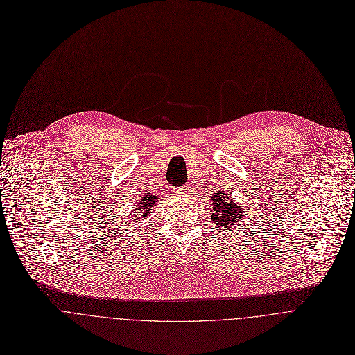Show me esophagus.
<instances>
[{
    "label": "esophagus",
    "instance_id": "obj_1",
    "mask_svg": "<svg viewBox=\"0 0 355 355\" xmlns=\"http://www.w3.org/2000/svg\"><path fill=\"white\" fill-rule=\"evenodd\" d=\"M178 191H180L182 195H188L192 189H191V185H184V187H181Z\"/></svg>",
    "mask_w": 355,
    "mask_h": 355
}]
</instances>
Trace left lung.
<instances>
[{
    "label": "left lung",
    "mask_w": 355,
    "mask_h": 355,
    "mask_svg": "<svg viewBox=\"0 0 355 355\" xmlns=\"http://www.w3.org/2000/svg\"><path fill=\"white\" fill-rule=\"evenodd\" d=\"M211 198V221L217 228L231 231L232 227H237L245 216L244 207L239 206L237 202L227 193L225 191H217Z\"/></svg>",
    "instance_id": "8db88e82"
}]
</instances>
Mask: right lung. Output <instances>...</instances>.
<instances>
[{"label": "right lung", "mask_w": 355, "mask_h": 355, "mask_svg": "<svg viewBox=\"0 0 355 355\" xmlns=\"http://www.w3.org/2000/svg\"><path fill=\"white\" fill-rule=\"evenodd\" d=\"M157 199H159V198L155 196V195H149V193L145 195V196L141 199L139 205L137 206V211H134V213H135L134 218H135V220L139 218V221L144 220V218H148V217L152 214V207L156 206Z\"/></svg>", "instance_id": "right-lung-1"}]
</instances>
